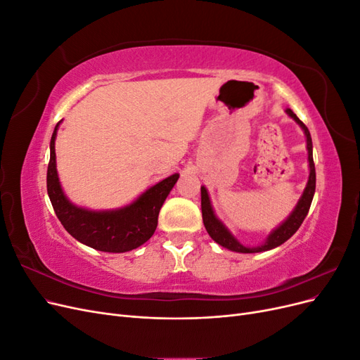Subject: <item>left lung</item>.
Instances as JSON below:
<instances>
[{
    "label": "left lung",
    "instance_id": "left-lung-1",
    "mask_svg": "<svg viewBox=\"0 0 360 360\" xmlns=\"http://www.w3.org/2000/svg\"><path fill=\"white\" fill-rule=\"evenodd\" d=\"M287 114L294 118V122L297 124H300V127L304 130V135H307V147H308V160H309V180L307 188H304V192L302 195V198L299 200L296 209L290 214L288 219L282 224L281 226H278L276 230L269 236V238L266 240L264 245H261L258 248H245L243 245L238 243L234 236L226 230L225 225L217 219L213 213L212 204H210V198L209 193H207V189L202 186L201 188V210H202V222L207 233L213 238L216 243H219L221 246L234 250V252H242V254H252V252H263V250H269L274 249L279 245H282L284 242H287L288 238L299 230V226L302 225V222L307 217L309 207L314 198V192H315V165H314V159H312V139H311V134L308 127L303 124V122H300L299 117L294 114L291 110H287Z\"/></svg>",
    "mask_w": 360,
    "mask_h": 360
}]
</instances>
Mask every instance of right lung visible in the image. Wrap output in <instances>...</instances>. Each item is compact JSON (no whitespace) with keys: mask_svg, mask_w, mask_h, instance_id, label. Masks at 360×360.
<instances>
[{"mask_svg":"<svg viewBox=\"0 0 360 360\" xmlns=\"http://www.w3.org/2000/svg\"><path fill=\"white\" fill-rule=\"evenodd\" d=\"M58 124L51 138V159L48 163L46 186L53 212L66 231L76 240L102 252H127L153 236L163 201L179 180V174L159 181L127 207L110 212H90L73 205L58 181L56 168V136Z\"/></svg>","mask_w":360,"mask_h":360,"instance_id":"add662e5","label":"right lung"}]
</instances>
